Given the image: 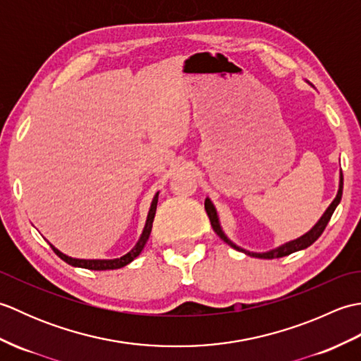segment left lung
<instances>
[{
  "instance_id": "1",
  "label": "left lung",
  "mask_w": 361,
  "mask_h": 361,
  "mask_svg": "<svg viewBox=\"0 0 361 361\" xmlns=\"http://www.w3.org/2000/svg\"><path fill=\"white\" fill-rule=\"evenodd\" d=\"M341 195H343V173H340V188H338V192H336V197L334 198V202L329 204V208L326 209V212L321 216V219L317 221V225L313 226L309 233H305L304 235L298 237V239L295 240H290L287 243L281 245V247L274 248V250H270V251H265V252H252V251H247L243 250L240 247H237L235 243H233L231 240L228 239L226 234L224 233V229H221L220 226V221H219V216H217V211L216 208H214L212 202L209 200V198H206L204 200V209H206V214H208V217L211 220V225L214 228V231L217 233V235L220 237L221 240L226 242L229 247H233L234 250L237 251H242L245 252V255H248L251 257H259V259H276V257H283V256H288L291 255V252L295 251H299V250H305L307 247H310V245L315 242L318 237L323 234V231L326 229L329 220H331L332 214L335 211L336 206H338V203L341 202Z\"/></svg>"
}]
</instances>
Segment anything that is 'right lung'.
Wrapping results in <instances>:
<instances>
[{"label": "right lung", "instance_id": "1", "mask_svg": "<svg viewBox=\"0 0 361 361\" xmlns=\"http://www.w3.org/2000/svg\"><path fill=\"white\" fill-rule=\"evenodd\" d=\"M158 194H159V192H157V195L153 197V200H152L150 209H149V216H147V220H145V226H144V229H142V234H141V237H140V240H137L135 247H133L132 250H130V251L127 252V255L122 256V257H118V259H74V257H70V256L63 255L62 251H59L56 247H54V245L49 243L51 248L54 250V252H56V255H57L60 259L65 260L66 264H70V265H73V267L87 268V270H97V271H101V270H116V268L126 267L127 264L132 262V260H133L135 257L140 256V252L142 251L144 245L147 243V240H149V235H150V231H152V224H153V219H155V212H157Z\"/></svg>", "mask_w": 361, "mask_h": 361}]
</instances>
